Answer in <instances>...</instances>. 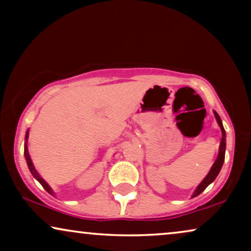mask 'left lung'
I'll use <instances>...</instances> for the list:
<instances>
[{"mask_svg": "<svg viewBox=\"0 0 251 251\" xmlns=\"http://www.w3.org/2000/svg\"><path fill=\"white\" fill-rule=\"evenodd\" d=\"M215 113V116H216V120H217L218 125L219 126H221V130H222V142H221V146H219V153H218V156H217V160L215 161L214 166H212V168L210 169V171H209V174L207 175V177L204 178L203 180H202V183L199 185L197 190H195L194 194H193V198L194 197H198L199 194L202 193L205 188H207V186L209 184H211L212 181H214L216 179V177L218 176L219 171H221L222 169V166L223 163H224V159H225V137H226V133H225V130L224 128H223V125H222V120L221 118H219V115L217 114V113Z\"/></svg>", "mask_w": 251, "mask_h": 251, "instance_id": "left-lung-1", "label": "left lung"}]
</instances>
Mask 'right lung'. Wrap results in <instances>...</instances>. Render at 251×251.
Masks as SVG:
<instances>
[{"label": "right lung", "mask_w": 251, "mask_h": 251, "mask_svg": "<svg viewBox=\"0 0 251 251\" xmlns=\"http://www.w3.org/2000/svg\"><path fill=\"white\" fill-rule=\"evenodd\" d=\"M27 137H28V131H27V133H26V140H27ZM24 153H25V157H26L27 164H28V168H29V171H30V173H32L33 176L35 177L36 179L40 181V184L42 185L44 190H46L47 192H49L50 194H52V191H51V188H50L49 185L47 184V181L44 180L43 178L40 176L39 173H37V171L35 170V168H34V166H33V162H32V160H30V156H29V154H28V150H27V145H26V144H25V151H24Z\"/></svg>", "instance_id": "right-lung-1"}]
</instances>
